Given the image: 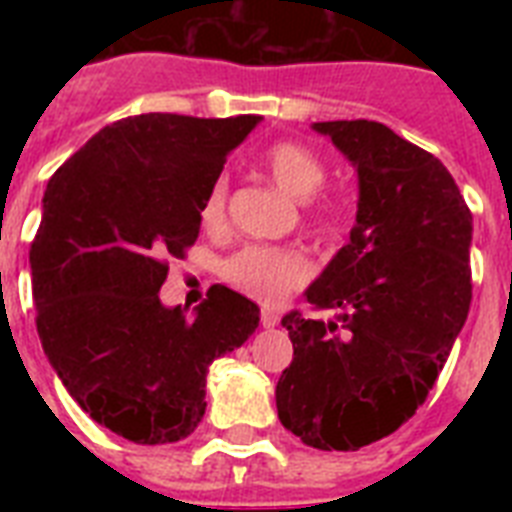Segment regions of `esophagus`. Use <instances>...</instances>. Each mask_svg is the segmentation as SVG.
I'll list each match as a JSON object with an SVG mask.
<instances>
[{"mask_svg": "<svg viewBox=\"0 0 512 512\" xmlns=\"http://www.w3.org/2000/svg\"><path fill=\"white\" fill-rule=\"evenodd\" d=\"M279 316L273 311H263V316H260V324H263L265 329H273V327H279Z\"/></svg>", "mask_w": 512, "mask_h": 512, "instance_id": "1", "label": "esophagus"}]
</instances>
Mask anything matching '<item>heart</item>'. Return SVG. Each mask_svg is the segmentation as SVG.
<instances>
[{"label":"heart","instance_id":"heart-1","mask_svg":"<svg viewBox=\"0 0 512 512\" xmlns=\"http://www.w3.org/2000/svg\"><path fill=\"white\" fill-rule=\"evenodd\" d=\"M265 170L279 183V188L300 201L313 199L327 180V167L311 148L300 143H276L265 151ZM225 196L228 183L217 177L209 185L207 196L201 201V223L207 228H220L225 220ZM225 276L241 292L273 303L289 289L300 287L308 276V263L295 249L279 247H244L225 263Z\"/></svg>","mask_w":512,"mask_h":512}]
</instances>
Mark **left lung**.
Listing matches in <instances>:
<instances>
[{
	"mask_svg": "<svg viewBox=\"0 0 512 512\" xmlns=\"http://www.w3.org/2000/svg\"><path fill=\"white\" fill-rule=\"evenodd\" d=\"M356 167L348 244L305 289L336 321L287 313L279 420L321 452L390 436L428 398L470 311L473 215L444 164L380 122H316Z\"/></svg>",
	"mask_w": 512,
	"mask_h": 512,
	"instance_id": "obj_1",
	"label": "left lung"
}]
</instances>
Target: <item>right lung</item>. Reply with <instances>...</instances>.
Returning a JSON list of instances; mask_svg holds the SVG:
<instances>
[{
    "label": "right lung",
    "instance_id": "obj_1",
    "mask_svg": "<svg viewBox=\"0 0 512 512\" xmlns=\"http://www.w3.org/2000/svg\"><path fill=\"white\" fill-rule=\"evenodd\" d=\"M260 116L140 114L92 135L47 183L28 263L44 356L92 420L175 444L207 409V372L260 308L215 284L193 316L159 300L170 257L199 239L201 201Z\"/></svg>",
    "mask_w": 512,
    "mask_h": 512
}]
</instances>
